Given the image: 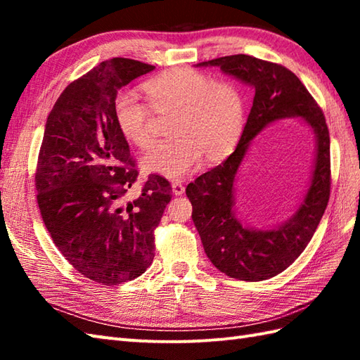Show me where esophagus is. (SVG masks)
I'll return each mask as SVG.
<instances>
[{
  "label": "esophagus",
  "mask_w": 360,
  "mask_h": 360,
  "mask_svg": "<svg viewBox=\"0 0 360 360\" xmlns=\"http://www.w3.org/2000/svg\"><path fill=\"white\" fill-rule=\"evenodd\" d=\"M172 188H173V193H174L176 196L182 195V193H184V190H186V187L182 186L181 182H173V184H172Z\"/></svg>",
  "instance_id": "esophagus-1"
}]
</instances>
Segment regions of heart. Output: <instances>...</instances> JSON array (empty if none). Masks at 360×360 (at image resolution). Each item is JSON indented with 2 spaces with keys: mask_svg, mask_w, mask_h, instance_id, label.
Returning a JSON list of instances; mask_svg holds the SVG:
<instances>
[{
  "mask_svg": "<svg viewBox=\"0 0 360 360\" xmlns=\"http://www.w3.org/2000/svg\"><path fill=\"white\" fill-rule=\"evenodd\" d=\"M147 103L120 93L112 105L114 122L120 134L137 148L153 142L151 111L172 116L168 136L142 159L148 173L167 179H184L200 165L224 159L238 142L246 120V106L240 88L232 82L213 80L190 68H176L142 85Z\"/></svg>",
  "mask_w": 360,
  "mask_h": 360,
  "instance_id": "heart-1",
  "label": "heart"
}]
</instances>
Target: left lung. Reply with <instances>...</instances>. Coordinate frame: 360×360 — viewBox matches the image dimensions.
<instances>
[{"label":"left lung","mask_w":360,"mask_h":360,"mask_svg":"<svg viewBox=\"0 0 360 360\" xmlns=\"http://www.w3.org/2000/svg\"><path fill=\"white\" fill-rule=\"evenodd\" d=\"M248 83L255 91L246 127L235 151L223 164L201 174L186 188L193 205L192 219L213 266L244 281L275 277L292 264L322 219L331 192L330 131L322 108L288 68L250 56H227L198 63ZM302 117L316 134V164L311 184L295 217L271 231L243 226L233 212V184L250 141L269 123Z\"/></svg>","instance_id":"obj_1"}]
</instances>
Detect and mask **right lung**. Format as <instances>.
Here are the masks:
<instances>
[{
  "label": "right lung",
  "mask_w": 360,
  "mask_h": 360,
  "mask_svg": "<svg viewBox=\"0 0 360 360\" xmlns=\"http://www.w3.org/2000/svg\"><path fill=\"white\" fill-rule=\"evenodd\" d=\"M153 70L117 57L70 83L46 120L38 155L37 202L53 244L74 269L106 286L148 269L155 229L172 200L170 182L150 174L127 201L139 172L112 114L117 91Z\"/></svg>",
  "instance_id": "1"
}]
</instances>
